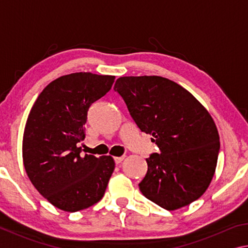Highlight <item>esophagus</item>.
<instances>
[{"label":"esophagus","mask_w":248,"mask_h":248,"mask_svg":"<svg viewBox=\"0 0 248 248\" xmlns=\"http://www.w3.org/2000/svg\"><path fill=\"white\" fill-rule=\"evenodd\" d=\"M124 159V156H120V157H115V163L116 164H120L121 162H123Z\"/></svg>","instance_id":"34e87169"}]
</instances>
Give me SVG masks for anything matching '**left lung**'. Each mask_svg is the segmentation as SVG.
<instances>
[{
  "label": "left lung",
  "mask_w": 248,
  "mask_h": 248,
  "mask_svg": "<svg viewBox=\"0 0 248 248\" xmlns=\"http://www.w3.org/2000/svg\"><path fill=\"white\" fill-rule=\"evenodd\" d=\"M159 153L146 158L142 194L166 210L190 204L215 175L220 138L215 121L189 92L162 77H124L114 86Z\"/></svg>",
  "instance_id": "obj_1"
}]
</instances>
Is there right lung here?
I'll list each match as a JSON object with an SVG mask.
<instances>
[{
    "label": "right lung",
    "mask_w": 248,
    "mask_h": 248,
    "mask_svg": "<svg viewBox=\"0 0 248 248\" xmlns=\"http://www.w3.org/2000/svg\"><path fill=\"white\" fill-rule=\"evenodd\" d=\"M111 75L72 73L54 79L29 112L23 159L29 179L54 207L68 212L86 209L103 198L115 170L111 156L81 155L91 105L110 91Z\"/></svg>",
    "instance_id": "add662e5"
}]
</instances>
